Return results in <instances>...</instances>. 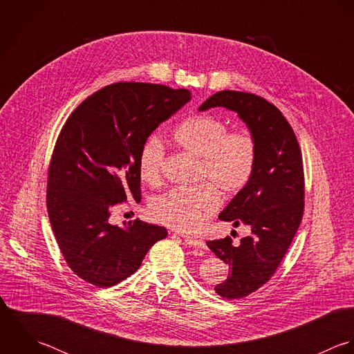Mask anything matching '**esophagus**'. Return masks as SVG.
<instances>
[{
	"label": "esophagus",
	"instance_id": "obj_1",
	"mask_svg": "<svg viewBox=\"0 0 354 354\" xmlns=\"http://www.w3.org/2000/svg\"><path fill=\"white\" fill-rule=\"evenodd\" d=\"M183 241H185L189 246H193V248H197V249H201V250H205V249H207V245H205L203 241L193 239V238L185 236V235H183Z\"/></svg>",
	"mask_w": 354,
	"mask_h": 354
}]
</instances>
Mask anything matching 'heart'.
Returning <instances> with one entry per match:
<instances>
[{
	"label": "heart",
	"mask_w": 354,
	"mask_h": 354,
	"mask_svg": "<svg viewBox=\"0 0 354 354\" xmlns=\"http://www.w3.org/2000/svg\"><path fill=\"white\" fill-rule=\"evenodd\" d=\"M172 141L198 157L200 178L209 176L224 193H236L250 179L257 157V145L249 131L227 133L223 120L209 115H193L172 133ZM164 149L157 140L146 142L140 156L141 178L156 185L161 179ZM211 182L192 187H175L151 203L156 220L175 230L193 232L214 212L220 192Z\"/></svg>",
	"instance_id": "1"
}]
</instances>
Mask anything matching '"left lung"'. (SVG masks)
Masks as SVG:
<instances>
[{"instance_id": "obj_1", "label": "left lung", "mask_w": 354, "mask_h": 354, "mask_svg": "<svg viewBox=\"0 0 354 354\" xmlns=\"http://www.w3.org/2000/svg\"><path fill=\"white\" fill-rule=\"evenodd\" d=\"M225 108L246 124L257 145L249 182L218 214L220 220L243 223L252 234L234 245L230 236L207 242L230 267L214 291L227 299L246 297L268 282L279 267L302 218L304 171L301 150L281 111L267 100L242 91L223 90L198 111Z\"/></svg>"}]
</instances>
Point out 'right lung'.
I'll use <instances>...</instances> for the list:
<instances>
[{
	"label": "right lung",
	"mask_w": 354,
	"mask_h": 354,
	"mask_svg": "<svg viewBox=\"0 0 354 354\" xmlns=\"http://www.w3.org/2000/svg\"><path fill=\"white\" fill-rule=\"evenodd\" d=\"M192 100L187 88L120 82L86 98L56 143L48 212L72 271L100 288L133 275L167 230L141 220L109 223L112 208L140 200V156L149 136Z\"/></svg>",
	"instance_id": "1"
}]
</instances>
